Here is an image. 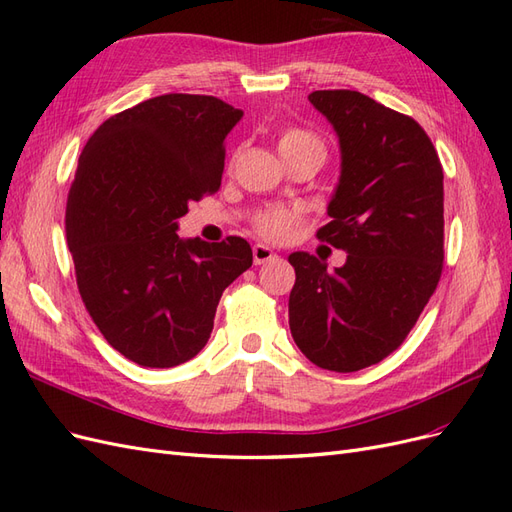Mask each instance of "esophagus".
Here are the masks:
<instances>
[{"instance_id": "esophagus-1", "label": "esophagus", "mask_w": 512, "mask_h": 512, "mask_svg": "<svg viewBox=\"0 0 512 512\" xmlns=\"http://www.w3.org/2000/svg\"><path fill=\"white\" fill-rule=\"evenodd\" d=\"M252 256H254V262H256V265H265V262H269V260H275V258H277V254L271 250V247L262 245V243H256V245L252 247Z\"/></svg>"}]
</instances>
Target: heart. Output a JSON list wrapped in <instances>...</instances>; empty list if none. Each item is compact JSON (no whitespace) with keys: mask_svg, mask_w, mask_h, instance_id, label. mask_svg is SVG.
<instances>
[{"mask_svg":"<svg viewBox=\"0 0 512 512\" xmlns=\"http://www.w3.org/2000/svg\"><path fill=\"white\" fill-rule=\"evenodd\" d=\"M277 149L280 153L294 149H318L324 153L320 138L301 128H286L277 138ZM297 224L299 213L294 209H269L256 220V230L269 241H286Z\"/></svg>","mask_w":512,"mask_h":512,"instance_id":"b5f03b06","label":"heart"}]
</instances>
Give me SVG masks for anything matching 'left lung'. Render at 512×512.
Returning a JSON list of instances; mask_svg holds the SVG:
<instances>
[{"label": "left lung", "instance_id": "obj_1", "mask_svg": "<svg viewBox=\"0 0 512 512\" xmlns=\"http://www.w3.org/2000/svg\"><path fill=\"white\" fill-rule=\"evenodd\" d=\"M309 102L339 138L342 170L318 239L344 250L333 271L292 252L288 322L314 365L359 371L404 342L436 290L444 260V175L412 117L359 91L324 89Z\"/></svg>", "mask_w": 512, "mask_h": 512}]
</instances>
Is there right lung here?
I'll list each match as a JSON object with an SVG mask.
<instances>
[{"instance_id": "right-lung-1", "label": "right lung", "mask_w": 512, "mask_h": 512, "mask_svg": "<svg viewBox=\"0 0 512 512\" xmlns=\"http://www.w3.org/2000/svg\"><path fill=\"white\" fill-rule=\"evenodd\" d=\"M241 108L166 94L106 119L89 138L66 205V239L89 316L141 367L205 348L222 292L252 267L241 237L181 239L190 200L220 188Z\"/></svg>"}]
</instances>
